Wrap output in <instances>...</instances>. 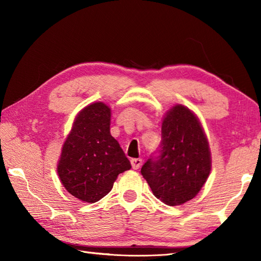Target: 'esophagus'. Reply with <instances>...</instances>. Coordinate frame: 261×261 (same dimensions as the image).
I'll use <instances>...</instances> for the list:
<instances>
[{
    "mask_svg": "<svg viewBox=\"0 0 261 261\" xmlns=\"http://www.w3.org/2000/svg\"><path fill=\"white\" fill-rule=\"evenodd\" d=\"M143 163V160L141 159H131V166L134 169H138V168L141 166Z\"/></svg>",
    "mask_w": 261,
    "mask_h": 261,
    "instance_id": "obj_1",
    "label": "esophagus"
}]
</instances>
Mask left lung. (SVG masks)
<instances>
[{"mask_svg":"<svg viewBox=\"0 0 261 261\" xmlns=\"http://www.w3.org/2000/svg\"><path fill=\"white\" fill-rule=\"evenodd\" d=\"M159 155L151 158L140 173L158 199L169 206L193 199L208 178L212 159L208 141L198 117L176 105L162 120Z\"/></svg>","mask_w":261,"mask_h":261,"instance_id":"8db88e82","label":"left lung"}]
</instances>
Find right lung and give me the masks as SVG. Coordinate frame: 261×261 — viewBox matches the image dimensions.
<instances>
[{
    "label": "right lung",
    "mask_w": 261,
    "mask_h": 261,
    "mask_svg": "<svg viewBox=\"0 0 261 261\" xmlns=\"http://www.w3.org/2000/svg\"><path fill=\"white\" fill-rule=\"evenodd\" d=\"M110 114L103 102L82 109L57 163V174L67 191L90 204L108 194L117 176L131 168L118 141L110 135Z\"/></svg>",
    "instance_id": "1"
}]
</instances>
